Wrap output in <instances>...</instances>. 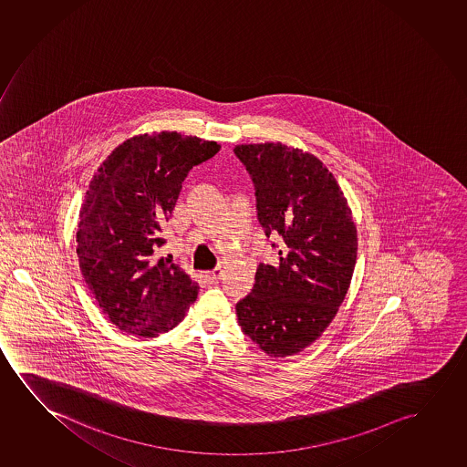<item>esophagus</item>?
<instances>
[{"mask_svg": "<svg viewBox=\"0 0 467 467\" xmlns=\"http://www.w3.org/2000/svg\"><path fill=\"white\" fill-rule=\"evenodd\" d=\"M222 275H223V271H222V269H212V271H207V273H205V281L209 282V284H215V282L222 277Z\"/></svg>", "mask_w": 467, "mask_h": 467, "instance_id": "obj_1", "label": "esophagus"}]
</instances>
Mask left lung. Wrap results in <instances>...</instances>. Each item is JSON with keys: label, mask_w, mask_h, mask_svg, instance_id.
<instances>
[{"label": "left lung", "mask_w": 467, "mask_h": 467, "mask_svg": "<svg viewBox=\"0 0 467 467\" xmlns=\"http://www.w3.org/2000/svg\"><path fill=\"white\" fill-rule=\"evenodd\" d=\"M234 153L254 180L266 236L281 239L279 265L260 263L255 285L236 305L237 322L269 358H288L313 345L338 313L358 230L337 180L314 154L281 141L237 145Z\"/></svg>", "instance_id": "8db88e82"}]
</instances>
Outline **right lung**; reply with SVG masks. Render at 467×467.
<instances>
[{
  "mask_svg": "<svg viewBox=\"0 0 467 467\" xmlns=\"http://www.w3.org/2000/svg\"><path fill=\"white\" fill-rule=\"evenodd\" d=\"M217 141L179 132L135 135L90 180L79 211V268L103 314L122 332L153 338L172 330L198 298V282L158 249L182 182L211 160Z\"/></svg>",
  "mask_w": 467,
  "mask_h": 467,
  "instance_id": "1",
  "label": "right lung"
}]
</instances>
